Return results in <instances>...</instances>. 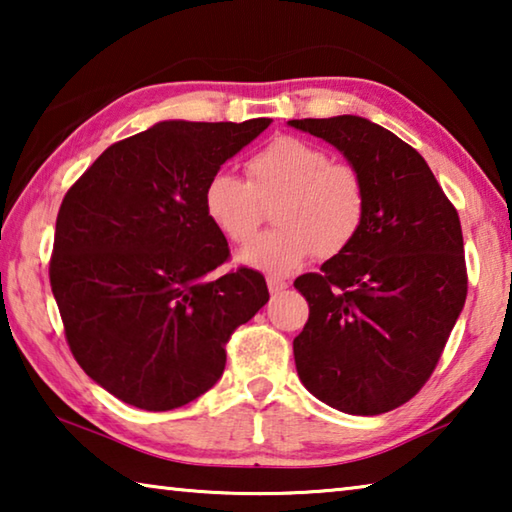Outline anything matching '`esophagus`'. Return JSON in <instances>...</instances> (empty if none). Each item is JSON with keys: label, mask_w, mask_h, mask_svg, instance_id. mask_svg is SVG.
Instances as JSON below:
<instances>
[{"label": "esophagus", "mask_w": 512, "mask_h": 512, "mask_svg": "<svg viewBox=\"0 0 512 512\" xmlns=\"http://www.w3.org/2000/svg\"><path fill=\"white\" fill-rule=\"evenodd\" d=\"M266 284H268V291H271V293H282L284 289L289 287L287 280H282V277H275V275H268Z\"/></svg>", "instance_id": "34e87169"}]
</instances>
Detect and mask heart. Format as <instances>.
Listing matches in <instances>:
<instances>
[{"label": "heart", "mask_w": 512, "mask_h": 512, "mask_svg": "<svg viewBox=\"0 0 512 512\" xmlns=\"http://www.w3.org/2000/svg\"><path fill=\"white\" fill-rule=\"evenodd\" d=\"M248 180L216 171L203 189L207 219L232 244L246 246L274 205L273 231L239 259L266 273H291L307 257L332 259L359 237L368 212L361 173L318 144L280 135L246 162Z\"/></svg>", "instance_id": "b5f03b06"}]
</instances>
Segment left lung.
<instances>
[{
	"mask_svg": "<svg viewBox=\"0 0 512 512\" xmlns=\"http://www.w3.org/2000/svg\"><path fill=\"white\" fill-rule=\"evenodd\" d=\"M361 173L368 212L345 253L293 287L309 318L293 339L300 381L352 415L393 411L427 384L467 296L456 207L422 155L354 115L291 119Z\"/></svg>",
	"mask_w": 512,
	"mask_h": 512,
	"instance_id": "obj_1",
	"label": "left lung"
}]
</instances>
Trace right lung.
I'll list each match as a JSON object with an SVG mask.
<instances>
[{
  "label": "right lung",
  "instance_id": "add662e5",
  "mask_svg": "<svg viewBox=\"0 0 512 512\" xmlns=\"http://www.w3.org/2000/svg\"><path fill=\"white\" fill-rule=\"evenodd\" d=\"M271 119L160 121L108 146L67 189L49 282L74 359L144 411L185 406L219 381L225 345L268 302L203 207L221 164Z\"/></svg>",
  "mask_w": 512,
  "mask_h": 512
}]
</instances>
